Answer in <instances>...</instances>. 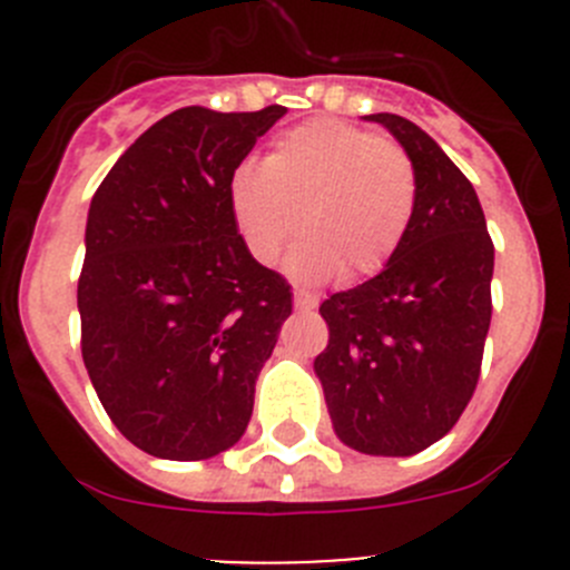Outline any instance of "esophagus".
Listing matches in <instances>:
<instances>
[{"instance_id": "34e87169", "label": "esophagus", "mask_w": 570, "mask_h": 570, "mask_svg": "<svg viewBox=\"0 0 570 570\" xmlns=\"http://www.w3.org/2000/svg\"><path fill=\"white\" fill-rule=\"evenodd\" d=\"M314 306H317V301H314L312 295H306V292H297L295 289V308H297V312H312Z\"/></svg>"}]
</instances>
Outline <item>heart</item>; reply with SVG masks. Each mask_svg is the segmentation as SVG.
<instances>
[{"label":"heart","mask_w":570,"mask_h":570,"mask_svg":"<svg viewBox=\"0 0 570 570\" xmlns=\"http://www.w3.org/2000/svg\"><path fill=\"white\" fill-rule=\"evenodd\" d=\"M419 176L394 140L342 120L284 131L262 168L234 170L228 206L253 262L275 264L301 232L289 273L355 284L386 267L411 232Z\"/></svg>","instance_id":"obj_1"}]
</instances>
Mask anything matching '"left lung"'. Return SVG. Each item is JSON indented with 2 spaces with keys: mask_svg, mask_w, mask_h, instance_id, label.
<instances>
[{
  "mask_svg": "<svg viewBox=\"0 0 570 570\" xmlns=\"http://www.w3.org/2000/svg\"><path fill=\"white\" fill-rule=\"evenodd\" d=\"M364 118L411 154L416 215L375 278L320 306L327 347L314 372L350 450L407 458L455 428L480 381L493 243L474 187L428 131L392 112Z\"/></svg>",
  "mask_w": 570,
  "mask_h": 570,
  "instance_id": "left-lung-1",
  "label": "left lung"
}]
</instances>
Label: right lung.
<instances>
[{
  "instance_id": "obj_1",
  "label": "right lung",
  "mask_w": 570,
  "mask_h": 570,
  "mask_svg": "<svg viewBox=\"0 0 570 570\" xmlns=\"http://www.w3.org/2000/svg\"><path fill=\"white\" fill-rule=\"evenodd\" d=\"M286 109L181 107L96 189L77 286L82 358L115 428L154 458L206 461L243 439L289 284L239 239L228 181Z\"/></svg>"
}]
</instances>
